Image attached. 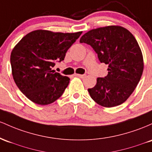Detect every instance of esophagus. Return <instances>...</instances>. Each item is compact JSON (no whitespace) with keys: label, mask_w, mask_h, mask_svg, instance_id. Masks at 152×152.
Segmentation results:
<instances>
[{"label":"esophagus","mask_w":152,"mask_h":152,"mask_svg":"<svg viewBox=\"0 0 152 152\" xmlns=\"http://www.w3.org/2000/svg\"><path fill=\"white\" fill-rule=\"evenodd\" d=\"M75 76L78 77L80 78H85V75H80V74H75Z\"/></svg>","instance_id":"34e87169"}]
</instances>
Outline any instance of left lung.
Returning a JSON list of instances; mask_svg holds the SVG:
<instances>
[{
    "instance_id": "1",
    "label": "left lung",
    "mask_w": 152,
    "mask_h": 152,
    "mask_svg": "<svg viewBox=\"0 0 152 152\" xmlns=\"http://www.w3.org/2000/svg\"><path fill=\"white\" fill-rule=\"evenodd\" d=\"M80 42L91 46L100 62L108 65V75L97 78L95 86L88 89L92 99L105 108L124 103L144 70L143 55L135 37L124 27L108 26L89 31Z\"/></svg>"
}]
</instances>
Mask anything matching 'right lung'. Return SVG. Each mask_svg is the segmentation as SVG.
<instances>
[{
  "mask_svg": "<svg viewBox=\"0 0 152 152\" xmlns=\"http://www.w3.org/2000/svg\"><path fill=\"white\" fill-rule=\"evenodd\" d=\"M81 34L36 30L15 46L11 54L12 75L18 88L30 100L45 105L60 98L69 78L52 68L56 62L64 60L67 51Z\"/></svg>",
  "mask_w": 152,
  "mask_h": 152,
  "instance_id": "right-lung-1",
  "label": "right lung"
}]
</instances>
